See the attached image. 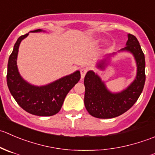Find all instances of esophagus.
Instances as JSON below:
<instances>
[{"label":"esophagus","mask_w":155,"mask_h":155,"mask_svg":"<svg viewBox=\"0 0 155 155\" xmlns=\"http://www.w3.org/2000/svg\"><path fill=\"white\" fill-rule=\"evenodd\" d=\"M87 68H82L80 70V73H81V79H84V77H85V74H86V73H87Z\"/></svg>","instance_id":"obj_1"}]
</instances>
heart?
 Masks as SVG:
<instances>
[{
	"instance_id": "b5f03b06",
	"label": "heart",
	"mask_w": 155,
	"mask_h": 155,
	"mask_svg": "<svg viewBox=\"0 0 155 155\" xmlns=\"http://www.w3.org/2000/svg\"><path fill=\"white\" fill-rule=\"evenodd\" d=\"M102 40H101V39H100V40H98L97 41H98V42H101V41H102Z\"/></svg>"
}]
</instances>
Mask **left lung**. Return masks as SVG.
<instances>
[{"label": "left lung", "instance_id": "obj_1", "mask_svg": "<svg viewBox=\"0 0 155 155\" xmlns=\"http://www.w3.org/2000/svg\"><path fill=\"white\" fill-rule=\"evenodd\" d=\"M127 37L126 46L119 51L130 52L137 66V76L129 86L121 92L112 93L94 71L89 70L85 76L84 102L88 113L95 118H112L122 115L134 106L143 90L145 82L144 53L135 36L129 34ZM107 64V59H104L97 67L104 70Z\"/></svg>", "mask_w": 155, "mask_h": 155}]
</instances>
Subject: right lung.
Here are the masks:
<instances>
[{
  "instance_id": "add662e5",
  "label": "right lung",
  "mask_w": 155,
  "mask_h": 155,
  "mask_svg": "<svg viewBox=\"0 0 155 155\" xmlns=\"http://www.w3.org/2000/svg\"><path fill=\"white\" fill-rule=\"evenodd\" d=\"M37 29L30 32H41ZM28 34L18 37L9 58L7 82L11 94L24 110L38 116H51L60 111L68 92L81 78L79 70L43 86H35L20 76L16 61L21 40Z\"/></svg>"
}]
</instances>
